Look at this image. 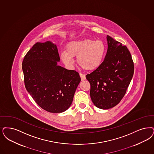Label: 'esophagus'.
<instances>
[{
    "mask_svg": "<svg viewBox=\"0 0 154 154\" xmlns=\"http://www.w3.org/2000/svg\"><path fill=\"white\" fill-rule=\"evenodd\" d=\"M80 76L81 79V81H84V80L86 79V77H85V75L84 74H82V73H80Z\"/></svg>",
    "mask_w": 154,
    "mask_h": 154,
    "instance_id": "esophagus-1",
    "label": "esophagus"
}]
</instances>
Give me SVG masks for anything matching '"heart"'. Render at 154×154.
Wrapping results in <instances>:
<instances>
[{"instance_id":"b5f03b06","label":"heart","mask_w":154,"mask_h":154,"mask_svg":"<svg viewBox=\"0 0 154 154\" xmlns=\"http://www.w3.org/2000/svg\"><path fill=\"white\" fill-rule=\"evenodd\" d=\"M105 53V46L103 41L85 39L68 43L66 51H62L61 57L65 65L72 66L74 57H77L78 63L81 68L92 70L101 65Z\"/></svg>"}]
</instances>
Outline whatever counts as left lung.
<instances>
[{"mask_svg": "<svg viewBox=\"0 0 154 154\" xmlns=\"http://www.w3.org/2000/svg\"><path fill=\"white\" fill-rule=\"evenodd\" d=\"M108 50L104 61L86 78L91 84L93 104L102 109H110L124 96L132 79L134 65L126 46L107 35Z\"/></svg>", "mask_w": 154, "mask_h": 154, "instance_id": "8db88e82", "label": "left lung"}]
</instances>
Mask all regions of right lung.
Returning <instances> with one entry per match:
<instances>
[{"label": "right lung", "mask_w": 154, "mask_h": 154, "mask_svg": "<svg viewBox=\"0 0 154 154\" xmlns=\"http://www.w3.org/2000/svg\"><path fill=\"white\" fill-rule=\"evenodd\" d=\"M60 60L56 45L47 41L34 45L22 62L26 90L37 104L51 113L68 109L81 81L78 72L58 65Z\"/></svg>", "instance_id": "right-lung-1"}]
</instances>
